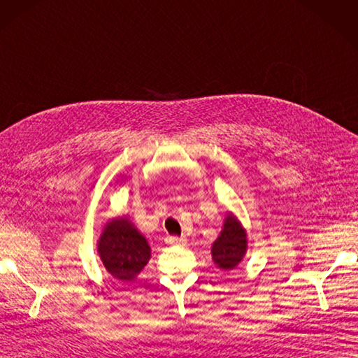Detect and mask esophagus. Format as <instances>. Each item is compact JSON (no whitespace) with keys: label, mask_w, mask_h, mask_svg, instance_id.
Wrapping results in <instances>:
<instances>
[{"label":"esophagus","mask_w":358,"mask_h":358,"mask_svg":"<svg viewBox=\"0 0 358 358\" xmlns=\"http://www.w3.org/2000/svg\"><path fill=\"white\" fill-rule=\"evenodd\" d=\"M166 243L168 245H185L186 243V237L169 236V237H166Z\"/></svg>","instance_id":"34e87169"}]
</instances>
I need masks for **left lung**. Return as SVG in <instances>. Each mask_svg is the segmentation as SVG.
Returning <instances> with one entry per match:
<instances>
[{"instance_id": "8db88e82", "label": "left lung", "mask_w": 358, "mask_h": 358, "mask_svg": "<svg viewBox=\"0 0 358 358\" xmlns=\"http://www.w3.org/2000/svg\"><path fill=\"white\" fill-rule=\"evenodd\" d=\"M246 252V231L231 213L225 217L224 228L212 246V257L216 266L231 271L239 264Z\"/></svg>"}]
</instances>
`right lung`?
I'll use <instances>...</instances> for the list:
<instances>
[{"label":"right lung","mask_w":358,"mask_h":358,"mask_svg":"<svg viewBox=\"0 0 358 358\" xmlns=\"http://www.w3.org/2000/svg\"><path fill=\"white\" fill-rule=\"evenodd\" d=\"M96 246L107 272L121 281H133L151 257L148 242L128 217L107 222Z\"/></svg>","instance_id":"obj_1"}]
</instances>
